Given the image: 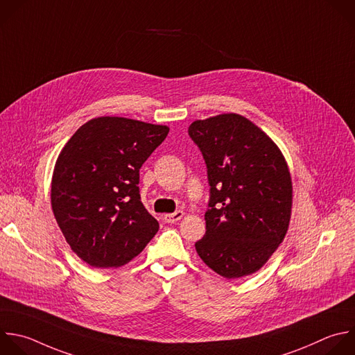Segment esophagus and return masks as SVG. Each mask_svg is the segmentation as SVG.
I'll return each instance as SVG.
<instances>
[{
    "label": "esophagus",
    "mask_w": 355,
    "mask_h": 355,
    "mask_svg": "<svg viewBox=\"0 0 355 355\" xmlns=\"http://www.w3.org/2000/svg\"><path fill=\"white\" fill-rule=\"evenodd\" d=\"M182 216H184V211H182V210H177V211H174V213L164 214V216H163V218H164V221H166V223H175V221L181 220V218H182Z\"/></svg>",
    "instance_id": "34e87169"
}]
</instances>
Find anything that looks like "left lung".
<instances>
[{
  "mask_svg": "<svg viewBox=\"0 0 355 355\" xmlns=\"http://www.w3.org/2000/svg\"><path fill=\"white\" fill-rule=\"evenodd\" d=\"M210 185L206 232L195 248L225 279L258 272L286 237L293 184L277 145L248 118L220 114L193 121Z\"/></svg>",
  "mask_w": 355,
  "mask_h": 355,
  "instance_id": "8db88e82",
  "label": "left lung"
}]
</instances>
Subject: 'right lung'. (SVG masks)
Returning a JSON list of instances; mask_svg holds the SVG:
<instances>
[{
    "instance_id": "obj_1",
    "label": "right lung",
    "mask_w": 355,
    "mask_h": 355,
    "mask_svg": "<svg viewBox=\"0 0 355 355\" xmlns=\"http://www.w3.org/2000/svg\"><path fill=\"white\" fill-rule=\"evenodd\" d=\"M168 127L124 116L83 124L61 150L51 206L71 250L93 268H118L138 257L159 231L139 195V168Z\"/></svg>"
}]
</instances>
